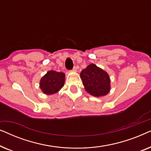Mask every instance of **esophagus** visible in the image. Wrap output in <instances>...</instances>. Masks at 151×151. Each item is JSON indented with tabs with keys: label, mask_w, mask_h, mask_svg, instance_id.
Masks as SVG:
<instances>
[{
	"label": "esophagus",
	"mask_w": 151,
	"mask_h": 151,
	"mask_svg": "<svg viewBox=\"0 0 151 151\" xmlns=\"http://www.w3.org/2000/svg\"><path fill=\"white\" fill-rule=\"evenodd\" d=\"M73 71H77V67H74L73 69Z\"/></svg>",
	"instance_id": "obj_1"
}]
</instances>
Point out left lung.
Segmentation results:
<instances>
[{
    "instance_id": "1",
    "label": "left lung",
    "mask_w": 151,
    "mask_h": 151,
    "mask_svg": "<svg viewBox=\"0 0 151 151\" xmlns=\"http://www.w3.org/2000/svg\"><path fill=\"white\" fill-rule=\"evenodd\" d=\"M80 78L85 90L92 96H104L110 91V79L108 73L94 64L82 70Z\"/></svg>"
}]
</instances>
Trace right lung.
Wrapping results in <instances>:
<instances>
[{
	"mask_svg": "<svg viewBox=\"0 0 151 151\" xmlns=\"http://www.w3.org/2000/svg\"><path fill=\"white\" fill-rule=\"evenodd\" d=\"M65 83V73L49 71L40 80V87L45 94H53L58 91Z\"/></svg>",
	"mask_w": 151,
	"mask_h": 151,
	"instance_id": "add662e5",
	"label": "right lung"
}]
</instances>
